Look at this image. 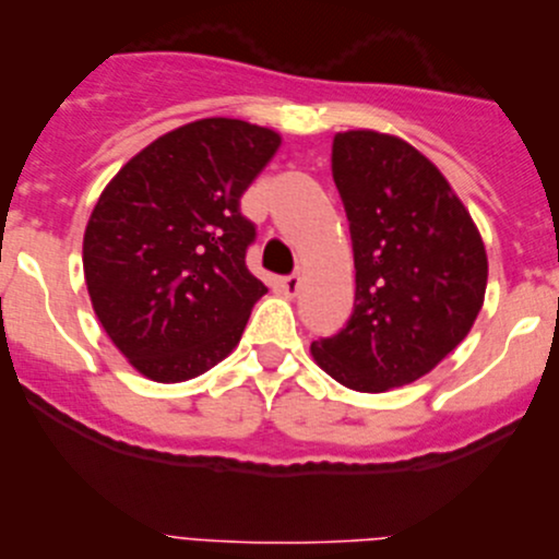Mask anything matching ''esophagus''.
<instances>
[{
  "label": "esophagus",
  "mask_w": 559,
  "mask_h": 559,
  "mask_svg": "<svg viewBox=\"0 0 559 559\" xmlns=\"http://www.w3.org/2000/svg\"><path fill=\"white\" fill-rule=\"evenodd\" d=\"M281 292L286 297H295L300 292V275H286V278H281Z\"/></svg>",
  "instance_id": "obj_1"
}]
</instances>
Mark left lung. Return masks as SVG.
<instances>
[{"label": "left lung", "mask_w": 559, "mask_h": 559, "mask_svg": "<svg viewBox=\"0 0 559 559\" xmlns=\"http://www.w3.org/2000/svg\"><path fill=\"white\" fill-rule=\"evenodd\" d=\"M332 178L357 267L354 313L311 343L321 370L354 392H389L430 373L471 332L487 292V248L443 173L394 134L332 140Z\"/></svg>", "instance_id": "8db88e82"}]
</instances>
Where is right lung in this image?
Segmentation results:
<instances>
[{"instance_id":"1","label":"right lung","mask_w":559,"mask_h":559,"mask_svg":"<svg viewBox=\"0 0 559 559\" xmlns=\"http://www.w3.org/2000/svg\"><path fill=\"white\" fill-rule=\"evenodd\" d=\"M278 145L267 127L200 118L145 145L99 194L83 235L86 289L145 379H197L240 343L267 292L246 267L253 224L240 197Z\"/></svg>"}]
</instances>
